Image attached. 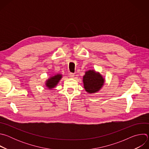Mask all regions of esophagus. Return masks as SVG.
Listing matches in <instances>:
<instances>
[{"label":"esophagus","mask_w":149,"mask_h":149,"mask_svg":"<svg viewBox=\"0 0 149 149\" xmlns=\"http://www.w3.org/2000/svg\"><path fill=\"white\" fill-rule=\"evenodd\" d=\"M74 76H75V75L74 73H70V74H69V77L71 78H73L74 77Z\"/></svg>","instance_id":"esophagus-1"}]
</instances>
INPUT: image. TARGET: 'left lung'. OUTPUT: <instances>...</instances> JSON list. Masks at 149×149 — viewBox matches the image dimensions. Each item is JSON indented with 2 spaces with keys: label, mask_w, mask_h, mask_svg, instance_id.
Instances as JSON below:
<instances>
[{
  "label": "left lung",
  "mask_w": 149,
  "mask_h": 149,
  "mask_svg": "<svg viewBox=\"0 0 149 149\" xmlns=\"http://www.w3.org/2000/svg\"><path fill=\"white\" fill-rule=\"evenodd\" d=\"M104 79L100 72L94 70H88L83 76L84 87L89 94L99 91L104 84Z\"/></svg>",
  "instance_id": "obj_1"
}]
</instances>
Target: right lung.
<instances>
[{
  "label": "right lung",
  "mask_w": 149,
  "mask_h": 149,
  "mask_svg": "<svg viewBox=\"0 0 149 149\" xmlns=\"http://www.w3.org/2000/svg\"><path fill=\"white\" fill-rule=\"evenodd\" d=\"M62 77V75L60 74H57L55 75L51 76L49 79H48L45 82V86L48 89H52L55 88L61 79Z\"/></svg>",
  "instance_id": "add662e5"
}]
</instances>
